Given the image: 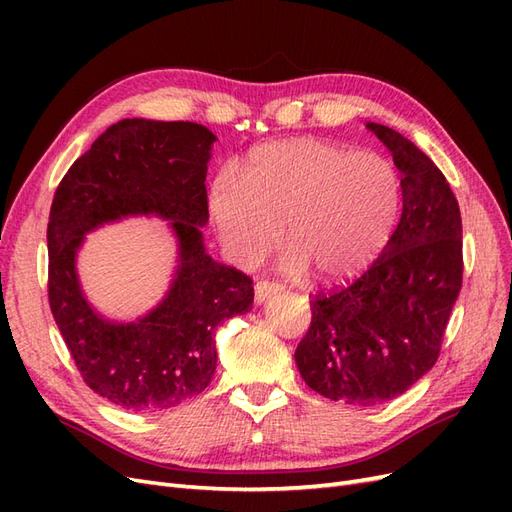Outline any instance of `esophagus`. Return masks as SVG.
I'll use <instances>...</instances> for the list:
<instances>
[{"label":"esophagus","mask_w":512,"mask_h":512,"mask_svg":"<svg viewBox=\"0 0 512 512\" xmlns=\"http://www.w3.org/2000/svg\"><path fill=\"white\" fill-rule=\"evenodd\" d=\"M282 290V286L280 284H275V282H267V280H262V282H258L256 284V288H254V294H256V301L258 303H262V301H267V299H271L273 294H277Z\"/></svg>","instance_id":"1"}]
</instances>
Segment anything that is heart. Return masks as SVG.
Masks as SVG:
<instances>
[{"label": "heart", "mask_w": 512, "mask_h": 512, "mask_svg": "<svg viewBox=\"0 0 512 512\" xmlns=\"http://www.w3.org/2000/svg\"><path fill=\"white\" fill-rule=\"evenodd\" d=\"M209 207L222 245L241 265H256L280 241L284 267L320 280H346L367 269L389 243L401 207L395 166L316 138H292L250 153L239 183L211 185Z\"/></svg>", "instance_id": "b5f03b06"}]
</instances>
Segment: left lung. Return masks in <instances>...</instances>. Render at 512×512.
Here are the masks:
<instances>
[{
	"instance_id": "left-lung-1",
	"label": "left lung",
	"mask_w": 512,
	"mask_h": 512,
	"mask_svg": "<svg viewBox=\"0 0 512 512\" xmlns=\"http://www.w3.org/2000/svg\"><path fill=\"white\" fill-rule=\"evenodd\" d=\"M393 153L404 209L382 254L354 282L318 292L294 352L309 389L376 406L436 365L461 290V213L442 170L406 136L367 123Z\"/></svg>"
}]
</instances>
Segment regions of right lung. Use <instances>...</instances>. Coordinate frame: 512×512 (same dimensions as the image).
Here are the masks:
<instances>
[{"label":"right lung","instance_id":"right-lung-1","mask_svg":"<svg viewBox=\"0 0 512 512\" xmlns=\"http://www.w3.org/2000/svg\"><path fill=\"white\" fill-rule=\"evenodd\" d=\"M213 141L211 130L192 121L121 119L55 192L46 228L51 312L85 384L123 410L162 412L203 393L218 365L215 329L252 309V277L205 252L200 226L209 220ZM128 214L171 222L180 267L156 310L119 325L84 301L73 262L87 231Z\"/></svg>","mask_w":512,"mask_h":512}]
</instances>
